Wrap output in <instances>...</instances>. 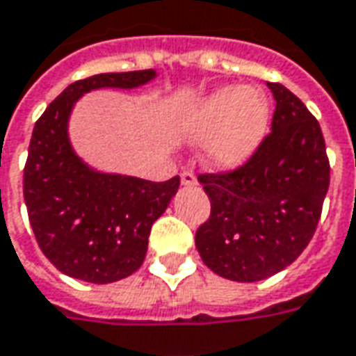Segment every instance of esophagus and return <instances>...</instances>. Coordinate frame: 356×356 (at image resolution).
Wrapping results in <instances>:
<instances>
[{
	"label": "esophagus",
	"mask_w": 356,
	"mask_h": 356,
	"mask_svg": "<svg viewBox=\"0 0 356 356\" xmlns=\"http://www.w3.org/2000/svg\"><path fill=\"white\" fill-rule=\"evenodd\" d=\"M181 183H183V185H197L195 173H193V171H183V173H181Z\"/></svg>",
	"instance_id": "obj_1"
}]
</instances>
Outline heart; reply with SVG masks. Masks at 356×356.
Masks as SVG:
<instances>
[{
    "instance_id": "heart-1",
    "label": "heart",
    "mask_w": 356,
    "mask_h": 356,
    "mask_svg": "<svg viewBox=\"0 0 356 356\" xmlns=\"http://www.w3.org/2000/svg\"><path fill=\"white\" fill-rule=\"evenodd\" d=\"M269 101L257 87H224L198 99L179 118V134L204 140L214 169L243 165L269 130Z\"/></svg>"
}]
</instances>
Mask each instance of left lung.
I'll return each mask as SVG.
<instances>
[{"mask_svg": "<svg viewBox=\"0 0 356 356\" xmlns=\"http://www.w3.org/2000/svg\"><path fill=\"white\" fill-rule=\"evenodd\" d=\"M267 86L277 107L255 154L234 171L198 175L210 198V218L195 236L200 259L238 282L273 277L298 259L330 187L320 122L286 87Z\"/></svg>", "mask_w": 356, "mask_h": 356, "instance_id": "left-lung-1", "label": "left lung"}]
</instances>
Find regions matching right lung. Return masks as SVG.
<instances>
[{
  "label": "right lung",
  "instance_id": "1",
  "mask_svg": "<svg viewBox=\"0 0 356 356\" xmlns=\"http://www.w3.org/2000/svg\"><path fill=\"white\" fill-rule=\"evenodd\" d=\"M154 70L99 74L67 86L36 120L23 175L29 220L46 259L67 277L107 284L140 269L152 224L165 212L179 177L154 183L101 173L77 158L67 120L83 93L134 89Z\"/></svg>",
  "mask_w": 356,
  "mask_h": 356
}]
</instances>
